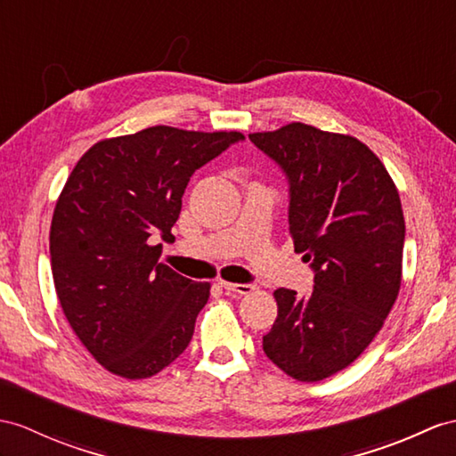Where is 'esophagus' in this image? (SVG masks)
Segmentation results:
<instances>
[{"label":"esophagus","instance_id":"esophagus-1","mask_svg":"<svg viewBox=\"0 0 456 456\" xmlns=\"http://www.w3.org/2000/svg\"><path fill=\"white\" fill-rule=\"evenodd\" d=\"M218 284L224 288V290L234 292V294H249L253 290V284H236V282H226V281H220Z\"/></svg>","mask_w":456,"mask_h":456}]
</instances>
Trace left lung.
<instances>
[{"label": "left lung", "instance_id": "left-lung-1", "mask_svg": "<svg viewBox=\"0 0 456 456\" xmlns=\"http://www.w3.org/2000/svg\"><path fill=\"white\" fill-rule=\"evenodd\" d=\"M249 139L288 177L294 249L315 273L305 297L274 290L279 315L263 350L294 379L321 381L370 346L396 302L401 197L383 162L356 137L294 121Z\"/></svg>", "mask_w": 456, "mask_h": 456}]
</instances>
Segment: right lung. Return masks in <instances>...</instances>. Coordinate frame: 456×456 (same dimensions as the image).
<instances>
[{
  "label": "right lung",
  "mask_w": 456,
  "mask_h": 456,
  "mask_svg": "<svg viewBox=\"0 0 456 456\" xmlns=\"http://www.w3.org/2000/svg\"><path fill=\"white\" fill-rule=\"evenodd\" d=\"M238 131L154 126L98 141L55 203V294L85 348L110 373L147 379L187 348L210 284L159 263L195 170L241 141Z\"/></svg>",
  "instance_id": "add662e5"
}]
</instances>
